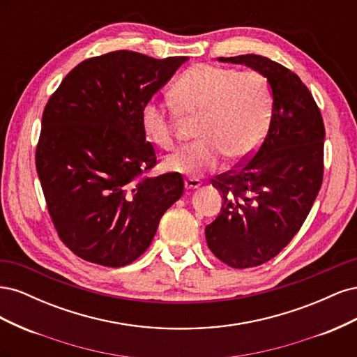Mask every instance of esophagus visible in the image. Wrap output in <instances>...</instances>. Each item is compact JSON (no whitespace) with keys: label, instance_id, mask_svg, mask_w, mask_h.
I'll return each instance as SVG.
<instances>
[{"label":"esophagus","instance_id":"esophagus-1","mask_svg":"<svg viewBox=\"0 0 357 357\" xmlns=\"http://www.w3.org/2000/svg\"><path fill=\"white\" fill-rule=\"evenodd\" d=\"M199 186H201V183H199L198 178H186V181H185V188L188 190H195Z\"/></svg>","mask_w":357,"mask_h":357}]
</instances>
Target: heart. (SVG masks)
Returning <instances> with one entry per match:
<instances>
[{"label":"heart","instance_id":"b5f03b06","mask_svg":"<svg viewBox=\"0 0 357 357\" xmlns=\"http://www.w3.org/2000/svg\"><path fill=\"white\" fill-rule=\"evenodd\" d=\"M174 110L149 100L139 110V122L150 143L174 147L177 113L199 117V142L169 155L164 165L181 174L199 176L219 168L223 158L241 162L250 158L266 134L273 98L266 79L255 70L198 63L183 73L169 91Z\"/></svg>","mask_w":357,"mask_h":357}]
</instances>
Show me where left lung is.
I'll return each instance as SVG.
<instances>
[{"label":"left lung","instance_id":"1","mask_svg":"<svg viewBox=\"0 0 357 357\" xmlns=\"http://www.w3.org/2000/svg\"><path fill=\"white\" fill-rule=\"evenodd\" d=\"M266 77L273 113L262 144L245 164L213 180L222 210L205 228L208 248L236 269L277 256L305 222L323 181L325 125L295 73L261 55L218 58Z\"/></svg>","mask_w":357,"mask_h":357}]
</instances>
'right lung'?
<instances>
[{"label": "right lung", "mask_w": 357, "mask_h": 357, "mask_svg": "<svg viewBox=\"0 0 357 357\" xmlns=\"http://www.w3.org/2000/svg\"><path fill=\"white\" fill-rule=\"evenodd\" d=\"M186 61L110 52L80 62L49 98L37 174L59 238L84 261L112 268L132 264L183 195L177 172L144 176L156 155L139 110Z\"/></svg>", "instance_id": "1"}]
</instances>
